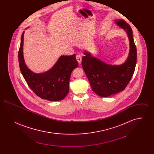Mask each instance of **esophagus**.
<instances>
[{"label": "esophagus", "instance_id": "1", "mask_svg": "<svg viewBox=\"0 0 154 154\" xmlns=\"http://www.w3.org/2000/svg\"><path fill=\"white\" fill-rule=\"evenodd\" d=\"M75 58H76L77 60V62H78L79 63H81L82 57H81L80 55H76Z\"/></svg>", "mask_w": 154, "mask_h": 154}]
</instances>
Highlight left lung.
<instances>
[{"label":"left lung","mask_w":154,"mask_h":154,"mask_svg":"<svg viewBox=\"0 0 154 154\" xmlns=\"http://www.w3.org/2000/svg\"><path fill=\"white\" fill-rule=\"evenodd\" d=\"M115 23L126 32L129 42L128 56L121 65H110L96 58L90 52L85 51L82 66L92 91L101 97H108L122 91L134 73L137 50L129 25L123 20H116Z\"/></svg>","instance_id":"obj_1"}]
</instances>
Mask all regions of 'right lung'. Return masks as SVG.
I'll list each match as a JSON object with an SVG mask.
<instances>
[{
  "mask_svg": "<svg viewBox=\"0 0 154 154\" xmlns=\"http://www.w3.org/2000/svg\"><path fill=\"white\" fill-rule=\"evenodd\" d=\"M24 33L21 36L18 52L20 68L23 78L34 93L42 99L49 101L63 99L69 93L71 73L79 66L75 55H62L48 70L35 73L28 68L25 62L23 51Z\"/></svg>",
  "mask_w": 154,
  "mask_h": 154,
  "instance_id": "add662e5",
  "label": "right lung"
}]
</instances>
